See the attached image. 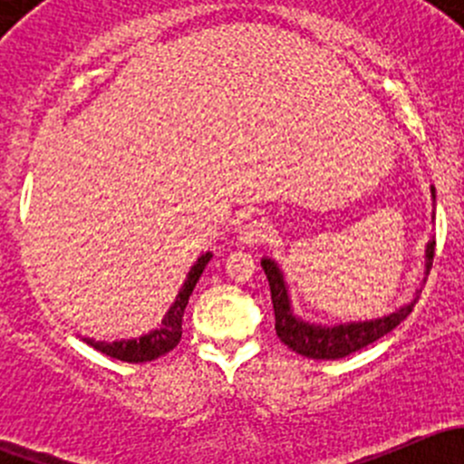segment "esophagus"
Returning a JSON list of instances; mask_svg holds the SVG:
<instances>
[{"label": "esophagus", "mask_w": 464, "mask_h": 464, "mask_svg": "<svg viewBox=\"0 0 464 464\" xmlns=\"http://www.w3.org/2000/svg\"><path fill=\"white\" fill-rule=\"evenodd\" d=\"M237 240L245 246H258L266 240V224L260 222V219H254V222H246L245 227L237 231Z\"/></svg>", "instance_id": "obj_1"}]
</instances>
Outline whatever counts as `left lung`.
Here are the masks:
<instances>
[{
  "label": "left lung",
  "instance_id": "left-lung-1",
  "mask_svg": "<svg viewBox=\"0 0 464 464\" xmlns=\"http://www.w3.org/2000/svg\"><path fill=\"white\" fill-rule=\"evenodd\" d=\"M431 198L435 202V188H431ZM433 254L435 240L427 245V265H424L427 269H424V276H429V271H431ZM260 265L265 269L266 280H269L271 303H274L276 314V334H278V339L287 348H292L294 353L303 354L307 359H343L348 354L357 353V350L366 348V345L375 343L377 339H382L383 334L395 330L413 312L415 303H418V294L422 292V289H418L413 301L401 305L400 310L391 312V314L379 316V319L350 321L339 323V325H319V323L303 321L294 312L292 298H289V287L285 283V276L280 271V266L276 265V260L262 258ZM424 283H427V278H424Z\"/></svg>",
  "mask_w": 464,
  "mask_h": 464
}]
</instances>
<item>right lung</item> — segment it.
Returning a JSON list of instances; mask_svg holds the SVG:
<instances>
[{"label":"right lung","instance_id":"obj_1","mask_svg":"<svg viewBox=\"0 0 464 464\" xmlns=\"http://www.w3.org/2000/svg\"><path fill=\"white\" fill-rule=\"evenodd\" d=\"M210 258H213V254L206 251V254L199 256L198 262L190 266L188 276H186L175 303H172L170 310H168L166 316H163L161 325L150 330L148 334L137 336V339H119V341H96L85 336L82 341L92 345L93 350H98V353L107 354V357L121 359V362H128V363L152 362V359H159L161 354L170 353V350L179 343L181 321H184L186 305H188L190 294H193L195 285H198L199 276H202V271L206 269V265H208Z\"/></svg>","mask_w":464,"mask_h":464}]
</instances>
